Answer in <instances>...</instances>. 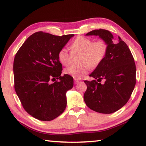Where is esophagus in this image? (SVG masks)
<instances>
[{"label":"esophagus","mask_w":146,"mask_h":146,"mask_svg":"<svg viewBox=\"0 0 146 146\" xmlns=\"http://www.w3.org/2000/svg\"><path fill=\"white\" fill-rule=\"evenodd\" d=\"M74 80H75V84H76V83H78L79 82V81H80L79 80L76 79V78H74Z\"/></svg>","instance_id":"obj_1"}]
</instances>
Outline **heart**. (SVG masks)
Returning a JSON list of instances; mask_svg holds the SVG:
<instances>
[{"mask_svg":"<svg viewBox=\"0 0 146 146\" xmlns=\"http://www.w3.org/2000/svg\"><path fill=\"white\" fill-rule=\"evenodd\" d=\"M71 52L66 48H62L58 52V60L64 66H68L71 62L73 54H80L79 65H71L65 69V73L76 79L81 78L87 73L90 66L95 68L100 64L106 54L107 44L98 39L93 41L90 38L78 36L70 46Z\"/></svg>","mask_w":146,"mask_h":146,"instance_id":"b5f03b06","label":"heart"}]
</instances>
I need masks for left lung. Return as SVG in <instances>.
Wrapping results in <instances>:
<instances>
[{"label":"left lung","mask_w":146,"mask_h":146,"mask_svg":"<svg viewBox=\"0 0 146 146\" xmlns=\"http://www.w3.org/2000/svg\"><path fill=\"white\" fill-rule=\"evenodd\" d=\"M86 36H98L107 44L105 56L90 75L95 79L84 82L87 89L83 98L88 108L101 113H111L127 104L136 83V68L131 51L119 36L110 31L94 30ZM103 80L104 82L101 83Z\"/></svg>","instance_id":"obj_1"}]
</instances>
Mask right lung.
Here are the masks:
<instances>
[{
	"label": "right lung",
	"instance_id": "obj_1",
	"mask_svg": "<svg viewBox=\"0 0 146 146\" xmlns=\"http://www.w3.org/2000/svg\"><path fill=\"white\" fill-rule=\"evenodd\" d=\"M73 36L35 33L15 56V92L24 110L39 120H53L66 108V93L73 88V78L67 74L61 75L63 68L58 55Z\"/></svg>",
	"mask_w": 146,
	"mask_h": 146
}]
</instances>
